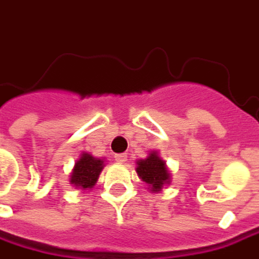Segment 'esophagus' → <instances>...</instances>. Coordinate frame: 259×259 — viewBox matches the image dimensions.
<instances>
[{"instance_id":"34e87169","label":"esophagus","mask_w":259,"mask_h":259,"mask_svg":"<svg viewBox=\"0 0 259 259\" xmlns=\"http://www.w3.org/2000/svg\"><path fill=\"white\" fill-rule=\"evenodd\" d=\"M114 158L117 162H120V164H124V162L127 161V155H126V154H115Z\"/></svg>"}]
</instances>
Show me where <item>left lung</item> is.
<instances>
[{
  "instance_id": "8db88e82",
  "label": "left lung",
  "mask_w": 259,
  "mask_h": 259,
  "mask_svg": "<svg viewBox=\"0 0 259 259\" xmlns=\"http://www.w3.org/2000/svg\"><path fill=\"white\" fill-rule=\"evenodd\" d=\"M136 173L152 193H158L164 186L171 183V173L158 151H151L146 158L136 161Z\"/></svg>"
}]
</instances>
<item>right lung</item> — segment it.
Returning a JSON list of instances; mask_svg holds the SVG:
<instances>
[{
	"instance_id": "obj_1",
	"label": "right lung",
	"mask_w": 259,
	"mask_h": 259,
	"mask_svg": "<svg viewBox=\"0 0 259 259\" xmlns=\"http://www.w3.org/2000/svg\"><path fill=\"white\" fill-rule=\"evenodd\" d=\"M104 167V158H97L89 152H82L70 173V185L80 190H91L97 185Z\"/></svg>"
}]
</instances>
